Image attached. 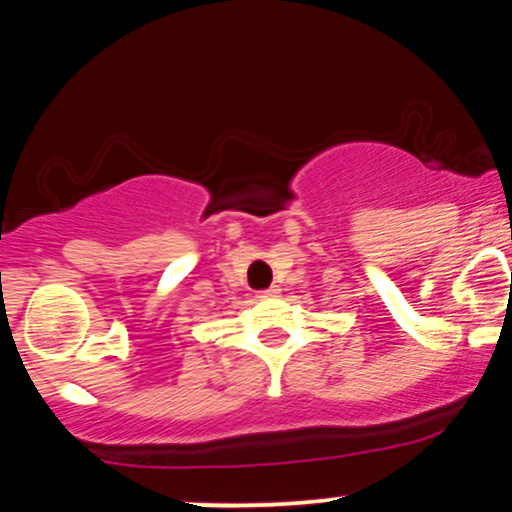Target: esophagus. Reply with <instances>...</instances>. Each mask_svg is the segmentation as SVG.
I'll return each mask as SVG.
<instances>
[{
  "label": "esophagus",
  "instance_id": "34e87169",
  "mask_svg": "<svg viewBox=\"0 0 512 512\" xmlns=\"http://www.w3.org/2000/svg\"><path fill=\"white\" fill-rule=\"evenodd\" d=\"M278 293H280V288H278V285H271V288L261 290V293H258V298H276Z\"/></svg>",
  "mask_w": 512,
  "mask_h": 512
}]
</instances>
